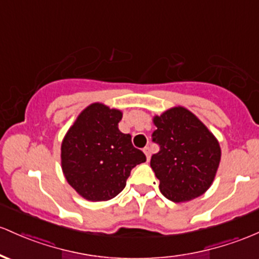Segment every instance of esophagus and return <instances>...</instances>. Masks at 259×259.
Listing matches in <instances>:
<instances>
[{
	"instance_id": "1",
	"label": "esophagus",
	"mask_w": 259,
	"mask_h": 259,
	"mask_svg": "<svg viewBox=\"0 0 259 259\" xmlns=\"http://www.w3.org/2000/svg\"><path fill=\"white\" fill-rule=\"evenodd\" d=\"M144 153L146 155V160L150 161V158H151V151H150V147L146 146L144 147Z\"/></svg>"
}]
</instances>
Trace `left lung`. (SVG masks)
Here are the masks:
<instances>
[{
	"instance_id": "obj_1",
	"label": "left lung",
	"mask_w": 259,
	"mask_h": 259,
	"mask_svg": "<svg viewBox=\"0 0 259 259\" xmlns=\"http://www.w3.org/2000/svg\"><path fill=\"white\" fill-rule=\"evenodd\" d=\"M157 129L152 141L160 151L151 157V168L162 194L175 203L194 199L211 186L220 163L221 150L215 136L183 107L153 118Z\"/></svg>"
}]
</instances>
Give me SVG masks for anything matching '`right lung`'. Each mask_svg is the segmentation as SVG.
Masks as SVG:
<instances>
[{"label": "right lung", "mask_w": 259, "mask_h": 259, "mask_svg": "<svg viewBox=\"0 0 259 259\" xmlns=\"http://www.w3.org/2000/svg\"><path fill=\"white\" fill-rule=\"evenodd\" d=\"M120 110L101 103L87 107L70 127L61 145L65 178L79 195L92 201L116 197L136 164L146 161L132 144V135L118 129Z\"/></svg>", "instance_id": "1"}]
</instances>
